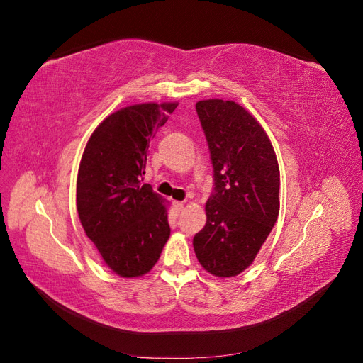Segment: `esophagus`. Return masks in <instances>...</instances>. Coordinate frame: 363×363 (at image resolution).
Wrapping results in <instances>:
<instances>
[{"label": "esophagus", "instance_id": "34e87169", "mask_svg": "<svg viewBox=\"0 0 363 363\" xmlns=\"http://www.w3.org/2000/svg\"><path fill=\"white\" fill-rule=\"evenodd\" d=\"M174 207H175V211L180 212L182 208L184 207V204H183V203H180V201H175V203H174Z\"/></svg>", "mask_w": 363, "mask_h": 363}]
</instances>
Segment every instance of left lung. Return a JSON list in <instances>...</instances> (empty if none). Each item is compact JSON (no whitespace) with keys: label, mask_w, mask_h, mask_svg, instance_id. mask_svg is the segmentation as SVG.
Returning a JSON list of instances; mask_svg holds the SVG:
<instances>
[{"label":"left lung","mask_w":363,"mask_h":363,"mask_svg":"<svg viewBox=\"0 0 363 363\" xmlns=\"http://www.w3.org/2000/svg\"><path fill=\"white\" fill-rule=\"evenodd\" d=\"M213 164L207 221L194 236L201 267L216 277H235L256 259L277 221L280 171L265 130L235 101L195 104Z\"/></svg>","instance_id":"1"}]
</instances>
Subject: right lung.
<instances>
[{"label":"right lung","instance_id":"obj_1","mask_svg":"<svg viewBox=\"0 0 363 363\" xmlns=\"http://www.w3.org/2000/svg\"><path fill=\"white\" fill-rule=\"evenodd\" d=\"M177 103L121 108L95 128L77 177V211L106 265L121 277H140L160 257L171 235L163 199L142 184L150 139Z\"/></svg>","mask_w":363,"mask_h":363}]
</instances>
